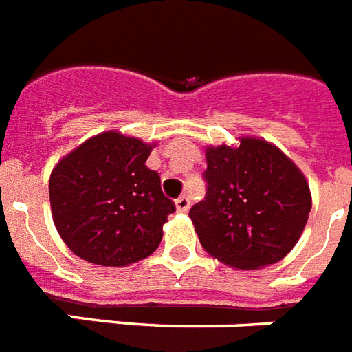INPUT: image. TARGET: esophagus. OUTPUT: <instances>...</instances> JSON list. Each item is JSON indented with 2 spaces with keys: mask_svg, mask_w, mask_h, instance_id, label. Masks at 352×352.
<instances>
[{
  "mask_svg": "<svg viewBox=\"0 0 352 352\" xmlns=\"http://www.w3.org/2000/svg\"><path fill=\"white\" fill-rule=\"evenodd\" d=\"M174 204H176V210H178V212H187L190 207V199L187 198V196H179Z\"/></svg>",
  "mask_w": 352,
  "mask_h": 352,
  "instance_id": "1",
  "label": "esophagus"
}]
</instances>
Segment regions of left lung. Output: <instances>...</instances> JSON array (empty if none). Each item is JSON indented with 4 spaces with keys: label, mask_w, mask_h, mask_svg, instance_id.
I'll return each mask as SVG.
<instances>
[{
    "label": "left lung",
    "mask_w": 352,
    "mask_h": 352,
    "mask_svg": "<svg viewBox=\"0 0 352 352\" xmlns=\"http://www.w3.org/2000/svg\"><path fill=\"white\" fill-rule=\"evenodd\" d=\"M205 158L207 194L189 212L201 247L245 271L285 258L313 205L302 170L258 138H240L236 147H207Z\"/></svg>",
    "instance_id": "obj_1"
}]
</instances>
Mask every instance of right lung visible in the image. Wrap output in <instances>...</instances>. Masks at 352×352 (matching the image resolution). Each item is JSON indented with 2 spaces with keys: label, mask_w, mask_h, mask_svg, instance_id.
<instances>
[{
  "label": "right lung",
  "mask_w": 352,
  "mask_h": 352,
  "mask_svg": "<svg viewBox=\"0 0 352 352\" xmlns=\"http://www.w3.org/2000/svg\"><path fill=\"white\" fill-rule=\"evenodd\" d=\"M154 143L118 131L92 136L58 162L49 182L56 229L70 251L103 267H125L158 249L173 199L145 165Z\"/></svg>",
  "instance_id": "add662e5"
}]
</instances>
